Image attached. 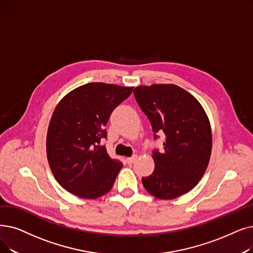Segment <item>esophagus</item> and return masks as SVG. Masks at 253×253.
Segmentation results:
<instances>
[{
    "label": "esophagus",
    "instance_id": "34e87169",
    "mask_svg": "<svg viewBox=\"0 0 253 253\" xmlns=\"http://www.w3.org/2000/svg\"><path fill=\"white\" fill-rule=\"evenodd\" d=\"M136 159H137V155H133L132 157H128V158L126 159V161H127L128 164H132Z\"/></svg>",
    "mask_w": 253,
    "mask_h": 253
}]
</instances>
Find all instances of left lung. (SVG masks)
<instances>
[{
  "label": "left lung",
  "mask_w": 253,
  "mask_h": 253,
  "mask_svg": "<svg viewBox=\"0 0 253 253\" xmlns=\"http://www.w3.org/2000/svg\"><path fill=\"white\" fill-rule=\"evenodd\" d=\"M137 104L156 133L164 132V150L153 152L155 169L141 182L160 200L189 192L203 178L212 151L210 121L202 104L175 84L139 85L133 91Z\"/></svg>",
  "instance_id": "1"
}]
</instances>
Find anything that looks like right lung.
Segmentation results:
<instances>
[{
  "label": "right lung",
  "instance_id": "add662e5",
  "mask_svg": "<svg viewBox=\"0 0 253 253\" xmlns=\"http://www.w3.org/2000/svg\"><path fill=\"white\" fill-rule=\"evenodd\" d=\"M133 86L91 83L62 98L51 116L46 155L53 177L64 189L94 200L112 189L123 163L108 156L100 142L114 109Z\"/></svg>",
  "mask_w": 253,
  "mask_h": 253
}]
</instances>
